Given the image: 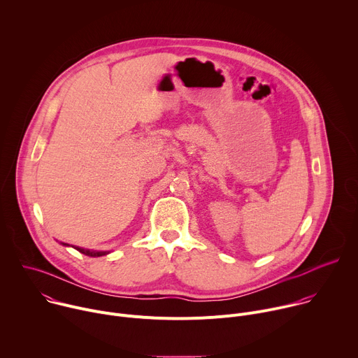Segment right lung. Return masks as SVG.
Masks as SVG:
<instances>
[{"label":"right lung","mask_w":358,"mask_h":358,"mask_svg":"<svg viewBox=\"0 0 358 358\" xmlns=\"http://www.w3.org/2000/svg\"><path fill=\"white\" fill-rule=\"evenodd\" d=\"M63 246H70V245H67V243H62ZM73 249H76V250H78L80 253H83V255H85V256H88V257H101V256H106V255H109V252H96V250H90V249H83V248H76V246H71Z\"/></svg>","instance_id":"right-lung-1"}]
</instances>
